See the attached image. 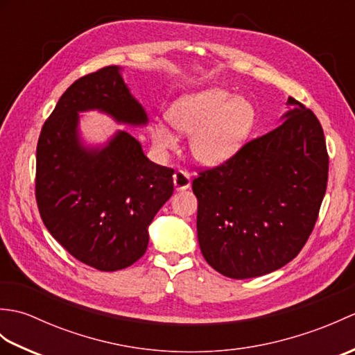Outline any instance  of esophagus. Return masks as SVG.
<instances>
[{
    "label": "esophagus",
    "instance_id": "esophagus-1",
    "mask_svg": "<svg viewBox=\"0 0 355 355\" xmlns=\"http://www.w3.org/2000/svg\"><path fill=\"white\" fill-rule=\"evenodd\" d=\"M173 186H175L177 191H186L191 187V175L189 172L183 169H178L173 173Z\"/></svg>",
    "mask_w": 355,
    "mask_h": 355
}]
</instances>
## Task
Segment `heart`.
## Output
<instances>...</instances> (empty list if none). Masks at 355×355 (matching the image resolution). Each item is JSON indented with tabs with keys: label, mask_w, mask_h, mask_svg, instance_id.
Returning <instances> with one entry per match:
<instances>
[{
	"label": "heart",
	"mask_w": 355,
	"mask_h": 355,
	"mask_svg": "<svg viewBox=\"0 0 355 355\" xmlns=\"http://www.w3.org/2000/svg\"><path fill=\"white\" fill-rule=\"evenodd\" d=\"M166 119L183 134H191L189 146L197 162L214 166L229 160L250 135L256 111L243 96L227 89L209 88L178 97L166 111ZM150 137L162 150L177 146V135L168 125H150Z\"/></svg>",
	"instance_id": "b5f03b06"
}]
</instances>
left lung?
Returning a JSON list of instances; mask_svg holds the SVG:
<instances>
[{"label":"left lung","mask_w":355,"mask_h":355,"mask_svg":"<svg viewBox=\"0 0 355 355\" xmlns=\"http://www.w3.org/2000/svg\"><path fill=\"white\" fill-rule=\"evenodd\" d=\"M286 107L282 125L224 163L201 169L192 182L201 253L232 279L284 267L318 221L328 182L325 135L305 105L288 97Z\"/></svg>","instance_id":"left-lung-1"}]
</instances>
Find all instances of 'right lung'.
<instances>
[{"label": "right lung", "mask_w": 355, "mask_h": 355, "mask_svg": "<svg viewBox=\"0 0 355 355\" xmlns=\"http://www.w3.org/2000/svg\"><path fill=\"white\" fill-rule=\"evenodd\" d=\"M119 70L103 67L73 82L36 146L35 195L45 227L73 258L101 271L126 268L145 254L148 225L173 193V169L149 162L126 131L102 149L80 145L79 111L148 122Z\"/></svg>", "instance_id": "obj_1"}]
</instances>
